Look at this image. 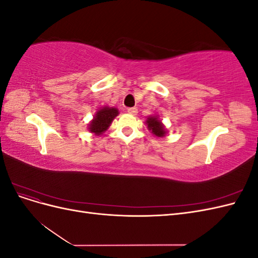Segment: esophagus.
Segmentation results:
<instances>
[{"instance_id": "1", "label": "esophagus", "mask_w": 258, "mask_h": 258, "mask_svg": "<svg viewBox=\"0 0 258 258\" xmlns=\"http://www.w3.org/2000/svg\"><path fill=\"white\" fill-rule=\"evenodd\" d=\"M127 112H128L129 114H131V115H137L138 108H137V107H129L128 110H127Z\"/></svg>"}]
</instances>
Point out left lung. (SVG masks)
I'll use <instances>...</instances> for the list:
<instances>
[{"label":"left lung","instance_id":"obj_1","mask_svg":"<svg viewBox=\"0 0 258 258\" xmlns=\"http://www.w3.org/2000/svg\"><path fill=\"white\" fill-rule=\"evenodd\" d=\"M146 124L147 128L150 130L153 135H155L156 137L162 138L165 137L167 134V130L163 126V123L161 122V120L158 118V116H150L147 117L146 119Z\"/></svg>","mask_w":258,"mask_h":258}]
</instances>
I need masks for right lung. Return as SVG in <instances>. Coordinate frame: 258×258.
I'll use <instances>...</instances> for the list:
<instances>
[{
  "mask_svg": "<svg viewBox=\"0 0 258 258\" xmlns=\"http://www.w3.org/2000/svg\"><path fill=\"white\" fill-rule=\"evenodd\" d=\"M118 115V110L116 107L104 106L97 111L93 119L90 121L88 130L96 136L102 135L111 126L115 117Z\"/></svg>",
  "mask_w": 258,
  "mask_h": 258,
  "instance_id": "add662e5",
  "label": "right lung"
}]
</instances>
